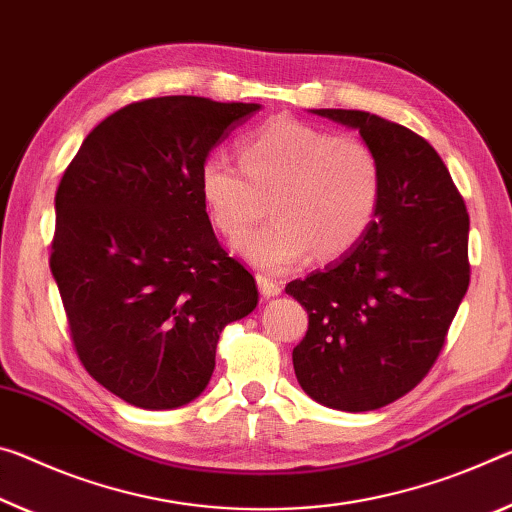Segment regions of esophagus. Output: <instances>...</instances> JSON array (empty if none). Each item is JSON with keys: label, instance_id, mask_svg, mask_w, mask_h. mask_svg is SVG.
Listing matches in <instances>:
<instances>
[{"label": "esophagus", "instance_id": "esophagus-1", "mask_svg": "<svg viewBox=\"0 0 512 512\" xmlns=\"http://www.w3.org/2000/svg\"><path fill=\"white\" fill-rule=\"evenodd\" d=\"M257 287H259V294L264 298H271V296H278L282 291V285L278 280L269 278V275H257Z\"/></svg>", "mask_w": 512, "mask_h": 512}]
</instances>
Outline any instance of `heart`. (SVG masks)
Returning <instances> with one entry per match:
<instances>
[{"label": "heart", "mask_w": 512, "mask_h": 512, "mask_svg": "<svg viewBox=\"0 0 512 512\" xmlns=\"http://www.w3.org/2000/svg\"><path fill=\"white\" fill-rule=\"evenodd\" d=\"M239 150L243 168L223 157L202 164L200 196L216 230L232 241L272 202L276 221L234 246L248 264L280 273L312 250L319 259H337L371 230L383 168L362 139L275 118L243 136Z\"/></svg>", "instance_id": "obj_1"}]
</instances>
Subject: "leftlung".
Listing matches in <instances>:
<instances>
[{"mask_svg":"<svg viewBox=\"0 0 512 512\" xmlns=\"http://www.w3.org/2000/svg\"><path fill=\"white\" fill-rule=\"evenodd\" d=\"M312 113L358 129L378 154L383 198L351 253L287 285L310 316L291 358L314 401L367 412L417 387L440 355L469 287V216L419 134L367 111Z\"/></svg>","mask_w":512,"mask_h":512,"instance_id":"obj_1","label":"left lung"}]
</instances>
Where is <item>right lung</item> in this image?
Instances as JSON below:
<instances>
[{
    "label": "right lung",
    "instance_id": "right-lung-1",
    "mask_svg": "<svg viewBox=\"0 0 512 512\" xmlns=\"http://www.w3.org/2000/svg\"><path fill=\"white\" fill-rule=\"evenodd\" d=\"M259 104L166 95L132 102L81 143L56 189L50 269L86 371L129 405L202 394L255 278L218 243L200 196L216 143Z\"/></svg>",
    "mask_w": 512,
    "mask_h": 512
}]
</instances>
